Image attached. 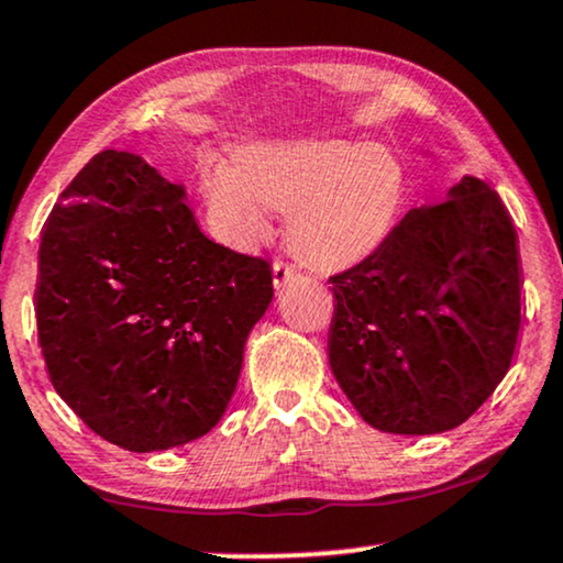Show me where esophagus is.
Returning a JSON list of instances; mask_svg holds the SVG:
<instances>
[{"instance_id": "34e87169", "label": "esophagus", "mask_w": 563, "mask_h": 563, "mask_svg": "<svg viewBox=\"0 0 563 563\" xmlns=\"http://www.w3.org/2000/svg\"><path fill=\"white\" fill-rule=\"evenodd\" d=\"M296 277V269L290 267V265H286V262H275L273 265V283H275V288H286L290 280H294Z\"/></svg>"}]
</instances>
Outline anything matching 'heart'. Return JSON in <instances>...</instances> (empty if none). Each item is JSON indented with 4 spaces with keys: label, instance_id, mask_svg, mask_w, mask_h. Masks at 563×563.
<instances>
[{
    "label": "heart",
    "instance_id": "obj_1",
    "mask_svg": "<svg viewBox=\"0 0 563 563\" xmlns=\"http://www.w3.org/2000/svg\"><path fill=\"white\" fill-rule=\"evenodd\" d=\"M405 195L393 151L345 140L260 142L205 179L212 225L225 239H260L267 212L288 216L286 249L314 273L372 257L397 225Z\"/></svg>",
    "mask_w": 563,
    "mask_h": 563
}]
</instances>
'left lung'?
<instances>
[{"instance_id":"left-lung-1","label":"left lung","mask_w":563,"mask_h":563,"mask_svg":"<svg viewBox=\"0 0 563 563\" xmlns=\"http://www.w3.org/2000/svg\"><path fill=\"white\" fill-rule=\"evenodd\" d=\"M330 283L332 374L374 429H457L509 372L522 319L517 231L475 176L412 208L372 257Z\"/></svg>"}]
</instances>
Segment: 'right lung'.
<instances>
[{"instance_id":"right-lung-1","label":"right lung","mask_w":563,"mask_h":563,"mask_svg":"<svg viewBox=\"0 0 563 563\" xmlns=\"http://www.w3.org/2000/svg\"><path fill=\"white\" fill-rule=\"evenodd\" d=\"M184 184L103 151L44 225L35 322L56 395L98 437L161 452L229 408L252 327L273 301L269 262L199 231Z\"/></svg>"}]
</instances>
